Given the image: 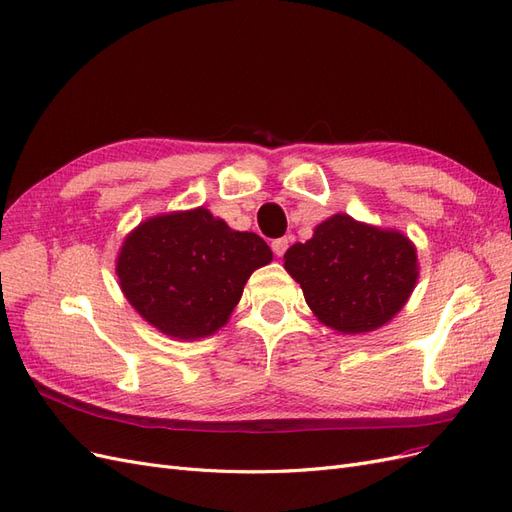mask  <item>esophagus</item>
<instances>
[{
	"mask_svg": "<svg viewBox=\"0 0 512 512\" xmlns=\"http://www.w3.org/2000/svg\"><path fill=\"white\" fill-rule=\"evenodd\" d=\"M287 249H289V238H276V240L272 242V251H274L278 257H283Z\"/></svg>",
	"mask_w": 512,
	"mask_h": 512,
	"instance_id": "obj_1",
	"label": "esophagus"
}]
</instances>
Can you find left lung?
<instances>
[{
  "mask_svg": "<svg viewBox=\"0 0 512 512\" xmlns=\"http://www.w3.org/2000/svg\"><path fill=\"white\" fill-rule=\"evenodd\" d=\"M285 270L300 283L319 323L338 334H368L389 323L419 278L417 249L398 229L355 221L344 212L289 246Z\"/></svg>",
  "mask_w": 512,
  "mask_h": 512,
  "instance_id": "left-lung-1",
  "label": "left lung"
}]
</instances>
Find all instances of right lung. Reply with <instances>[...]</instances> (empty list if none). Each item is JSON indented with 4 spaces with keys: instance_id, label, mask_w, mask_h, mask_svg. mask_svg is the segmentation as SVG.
Segmentation results:
<instances>
[{
    "instance_id": "obj_1",
    "label": "right lung",
    "mask_w": 512,
    "mask_h": 512,
    "mask_svg": "<svg viewBox=\"0 0 512 512\" xmlns=\"http://www.w3.org/2000/svg\"><path fill=\"white\" fill-rule=\"evenodd\" d=\"M272 251L253 232H236L204 206L157 214L129 232L117 255L127 302L176 340L212 336L229 321L246 280Z\"/></svg>"
}]
</instances>
